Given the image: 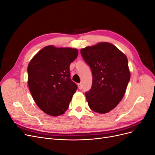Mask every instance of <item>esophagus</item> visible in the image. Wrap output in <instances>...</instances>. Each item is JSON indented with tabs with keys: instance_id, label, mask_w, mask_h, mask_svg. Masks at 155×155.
<instances>
[{
	"instance_id": "34e87169",
	"label": "esophagus",
	"mask_w": 155,
	"mask_h": 155,
	"mask_svg": "<svg viewBox=\"0 0 155 155\" xmlns=\"http://www.w3.org/2000/svg\"><path fill=\"white\" fill-rule=\"evenodd\" d=\"M78 88H79V90H81V89H82V84L81 83H78Z\"/></svg>"
}]
</instances>
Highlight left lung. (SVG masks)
<instances>
[{
    "label": "left lung",
    "instance_id": "left-lung-1",
    "mask_svg": "<svg viewBox=\"0 0 155 155\" xmlns=\"http://www.w3.org/2000/svg\"><path fill=\"white\" fill-rule=\"evenodd\" d=\"M90 67L92 87L85 96L89 107L105 114L118 105L125 94L130 74L126 55L109 43H100L81 50Z\"/></svg>",
    "mask_w": 155,
    "mask_h": 155
}]
</instances>
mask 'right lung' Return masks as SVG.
<instances>
[{
    "label": "right lung",
    "instance_id": "add662e5",
    "mask_svg": "<svg viewBox=\"0 0 155 155\" xmlns=\"http://www.w3.org/2000/svg\"><path fill=\"white\" fill-rule=\"evenodd\" d=\"M78 55L77 49L47 46L28 67V87L40 109L48 115L63 114L78 89L70 78V65Z\"/></svg>",
    "mask_w": 155,
    "mask_h": 155
}]
</instances>
